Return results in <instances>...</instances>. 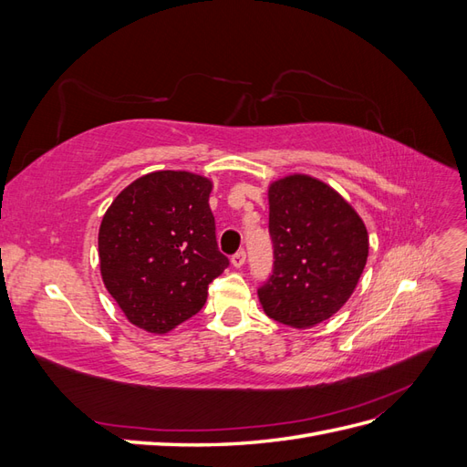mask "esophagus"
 Segmentation results:
<instances>
[{"label":"esophagus","mask_w":467,"mask_h":467,"mask_svg":"<svg viewBox=\"0 0 467 467\" xmlns=\"http://www.w3.org/2000/svg\"><path fill=\"white\" fill-rule=\"evenodd\" d=\"M245 257H247V253L244 251V249H239L237 253H234V255H232V265L234 266H244V263H245Z\"/></svg>","instance_id":"1"}]
</instances>
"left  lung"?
Instances as JSON below:
<instances>
[{"instance_id":"1","label":"left lung","mask_w":467,"mask_h":467,"mask_svg":"<svg viewBox=\"0 0 467 467\" xmlns=\"http://www.w3.org/2000/svg\"><path fill=\"white\" fill-rule=\"evenodd\" d=\"M268 204L275 261L259 300L271 319L312 327L337 314L357 288L368 234L348 202L307 175L273 182Z\"/></svg>"}]
</instances>
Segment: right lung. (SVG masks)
Instances as JSON below:
<instances>
[{
	"label": "right lung",
	"mask_w": 467,
	"mask_h": 467,
	"mask_svg": "<svg viewBox=\"0 0 467 467\" xmlns=\"http://www.w3.org/2000/svg\"><path fill=\"white\" fill-rule=\"evenodd\" d=\"M210 191L201 175L155 171L136 179L107 210L99 228L103 282L138 327L167 333L199 314L208 285L228 268Z\"/></svg>",
	"instance_id": "1"
}]
</instances>
